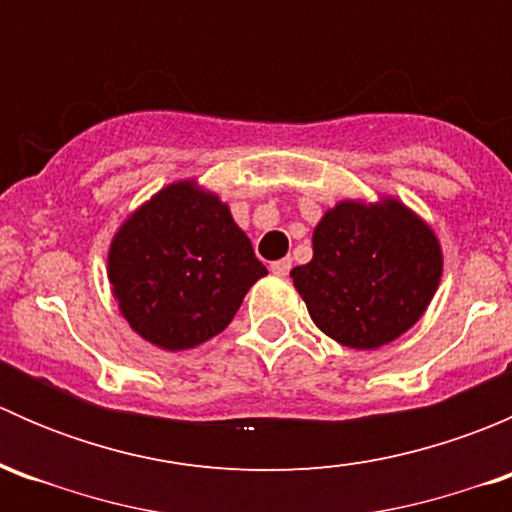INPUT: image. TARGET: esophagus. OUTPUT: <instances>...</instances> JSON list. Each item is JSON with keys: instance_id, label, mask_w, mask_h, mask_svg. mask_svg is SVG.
I'll return each instance as SVG.
<instances>
[{"instance_id": "1", "label": "esophagus", "mask_w": 512, "mask_h": 512, "mask_svg": "<svg viewBox=\"0 0 512 512\" xmlns=\"http://www.w3.org/2000/svg\"><path fill=\"white\" fill-rule=\"evenodd\" d=\"M270 270L275 272L277 277H285V275H289V270H292V260H289V257H285V260H277V262H272V265H270Z\"/></svg>"}]
</instances>
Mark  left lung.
Returning <instances> with one entry per match:
<instances>
[{"label": "left lung", "mask_w": 512, "mask_h": 512, "mask_svg": "<svg viewBox=\"0 0 512 512\" xmlns=\"http://www.w3.org/2000/svg\"><path fill=\"white\" fill-rule=\"evenodd\" d=\"M312 260L289 272L312 322L352 349H379L423 317L443 272L441 242L396 198L342 200L312 235Z\"/></svg>", "instance_id": "1"}]
</instances>
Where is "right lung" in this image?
Returning a JSON list of instances; mask_svg holds the SVG:
<instances>
[{
	"label": "right lung",
	"mask_w": 512,
	"mask_h": 512,
	"mask_svg": "<svg viewBox=\"0 0 512 512\" xmlns=\"http://www.w3.org/2000/svg\"><path fill=\"white\" fill-rule=\"evenodd\" d=\"M267 267L215 193L180 180L118 227L108 282L133 332L165 352L208 342L232 322Z\"/></svg>",
	"instance_id": "1"
}]
</instances>
